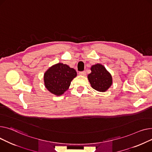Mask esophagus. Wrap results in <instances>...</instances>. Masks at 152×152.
I'll use <instances>...</instances> for the list:
<instances>
[{
  "mask_svg": "<svg viewBox=\"0 0 152 152\" xmlns=\"http://www.w3.org/2000/svg\"><path fill=\"white\" fill-rule=\"evenodd\" d=\"M78 74H79V75H83V76H85V75H86V71H82V72H80Z\"/></svg>",
  "mask_w": 152,
  "mask_h": 152,
  "instance_id": "obj_1",
  "label": "esophagus"
}]
</instances>
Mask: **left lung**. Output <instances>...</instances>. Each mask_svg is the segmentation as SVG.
I'll return each instance as SVG.
<instances>
[{
  "mask_svg": "<svg viewBox=\"0 0 152 152\" xmlns=\"http://www.w3.org/2000/svg\"><path fill=\"white\" fill-rule=\"evenodd\" d=\"M91 70V73L88 75V78L92 88L100 92L107 90L112 83L110 73L100 64L93 66Z\"/></svg>",
  "mask_w": 152,
  "mask_h": 152,
  "instance_id": "8db88e82",
  "label": "left lung"
}]
</instances>
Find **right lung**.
<instances>
[{
  "mask_svg": "<svg viewBox=\"0 0 152 152\" xmlns=\"http://www.w3.org/2000/svg\"><path fill=\"white\" fill-rule=\"evenodd\" d=\"M77 72L66 64L58 63L48 69L44 74L45 86L51 93L60 96L68 90Z\"/></svg>",
  "mask_w": 152,
  "mask_h": 152,
  "instance_id": "add662e5",
  "label": "right lung"
}]
</instances>
